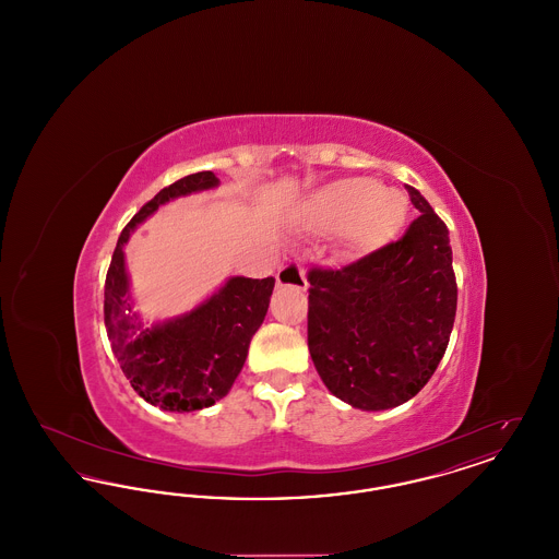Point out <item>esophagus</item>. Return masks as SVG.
I'll use <instances>...</instances> for the list:
<instances>
[{
	"instance_id": "1",
	"label": "esophagus",
	"mask_w": 559,
	"mask_h": 559,
	"mask_svg": "<svg viewBox=\"0 0 559 559\" xmlns=\"http://www.w3.org/2000/svg\"><path fill=\"white\" fill-rule=\"evenodd\" d=\"M276 283L281 287H295V289H306L308 281H306V270L299 264H287L281 267L276 274Z\"/></svg>"
}]
</instances>
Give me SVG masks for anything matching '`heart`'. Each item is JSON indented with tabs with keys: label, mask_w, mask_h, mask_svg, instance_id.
I'll use <instances>...</instances> for the list:
<instances>
[{
	"label": "heart",
	"mask_w": 559,
	"mask_h": 559,
	"mask_svg": "<svg viewBox=\"0 0 559 559\" xmlns=\"http://www.w3.org/2000/svg\"><path fill=\"white\" fill-rule=\"evenodd\" d=\"M406 197L379 188L369 178L331 182L312 197L310 215L326 230H342L354 249H372L392 239L406 219Z\"/></svg>",
	"instance_id": "heart-1"
}]
</instances>
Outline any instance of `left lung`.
Listing matches in <instances>:
<instances>
[{
	"label": "left lung",
	"mask_w": 559,
	"mask_h": 559,
	"mask_svg": "<svg viewBox=\"0 0 559 559\" xmlns=\"http://www.w3.org/2000/svg\"><path fill=\"white\" fill-rule=\"evenodd\" d=\"M419 217L404 237L344 267L308 272V349L329 392L385 411L419 394L438 369L456 312L447 224L408 187Z\"/></svg>",
	"instance_id": "left-lung-1"
}]
</instances>
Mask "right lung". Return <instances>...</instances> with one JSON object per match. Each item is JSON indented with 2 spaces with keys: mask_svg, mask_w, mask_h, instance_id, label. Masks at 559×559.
Listing matches in <instances>:
<instances>
[{
  "mask_svg": "<svg viewBox=\"0 0 559 559\" xmlns=\"http://www.w3.org/2000/svg\"><path fill=\"white\" fill-rule=\"evenodd\" d=\"M217 185L213 171H199L159 190L123 228L108 266L105 324L112 354L135 394L171 413L207 408L230 392L266 317L274 278L233 276L187 314L142 326L133 312L123 245L160 205Z\"/></svg>",
  "mask_w": 559,
  "mask_h": 559,
  "instance_id": "1",
  "label": "right lung"
}]
</instances>
